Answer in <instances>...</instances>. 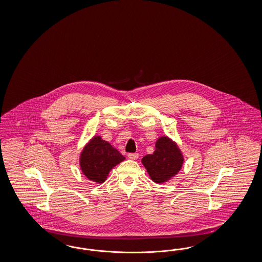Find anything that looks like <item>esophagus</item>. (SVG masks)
<instances>
[{
  "mask_svg": "<svg viewBox=\"0 0 262 262\" xmlns=\"http://www.w3.org/2000/svg\"><path fill=\"white\" fill-rule=\"evenodd\" d=\"M138 157H139L138 154H128V155H127V158L129 159H132V160H135V159H138Z\"/></svg>",
  "mask_w": 262,
  "mask_h": 262,
  "instance_id": "esophagus-1",
  "label": "esophagus"
}]
</instances>
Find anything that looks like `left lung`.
Instances as JSON below:
<instances>
[{
  "instance_id": "1",
  "label": "left lung",
  "mask_w": 262,
  "mask_h": 262,
  "mask_svg": "<svg viewBox=\"0 0 262 262\" xmlns=\"http://www.w3.org/2000/svg\"><path fill=\"white\" fill-rule=\"evenodd\" d=\"M142 164L154 183H164L178 174L184 162L183 152L178 144L167 135L156 142V150L143 158Z\"/></svg>"
}]
</instances>
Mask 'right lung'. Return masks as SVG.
<instances>
[{"label": "right lung", "mask_w": 262, "mask_h": 262, "mask_svg": "<svg viewBox=\"0 0 262 262\" xmlns=\"http://www.w3.org/2000/svg\"><path fill=\"white\" fill-rule=\"evenodd\" d=\"M125 159L110 143L94 135L79 154V167L89 181L102 184L111 170Z\"/></svg>", "instance_id": "1"}]
</instances>
